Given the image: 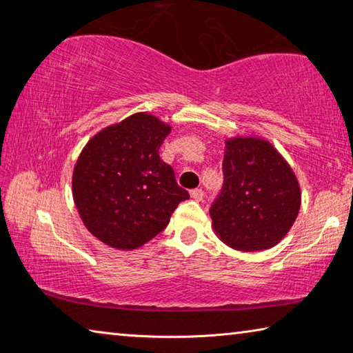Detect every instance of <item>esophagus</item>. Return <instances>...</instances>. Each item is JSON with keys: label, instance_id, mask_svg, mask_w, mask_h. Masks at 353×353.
Wrapping results in <instances>:
<instances>
[{"label": "esophagus", "instance_id": "1", "mask_svg": "<svg viewBox=\"0 0 353 353\" xmlns=\"http://www.w3.org/2000/svg\"><path fill=\"white\" fill-rule=\"evenodd\" d=\"M191 198H193L194 201H202L204 199V190L202 188H194V190H191Z\"/></svg>", "mask_w": 353, "mask_h": 353}]
</instances>
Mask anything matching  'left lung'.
Listing matches in <instances>:
<instances>
[{"label":"left lung","mask_w":353,"mask_h":353,"mask_svg":"<svg viewBox=\"0 0 353 353\" xmlns=\"http://www.w3.org/2000/svg\"><path fill=\"white\" fill-rule=\"evenodd\" d=\"M224 185L210 208L221 241L265 250L288 234L301 208V187L288 162L260 137L225 140Z\"/></svg>","instance_id":"left-lung-1"}]
</instances>
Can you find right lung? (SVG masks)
I'll use <instances>...</instances> for the list:
<instances>
[{
    "mask_svg": "<svg viewBox=\"0 0 353 353\" xmlns=\"http://www.w3.org/2000/svg\"><path fill=\"white\" fill-rule=\"evenodd\" d=\"M171 126L140 112L92 137L73 171L83 225L107 246L132 250L159 235L188 191L159 155Z\"/></svg>",
    "mask_w": 353,
    "mask_h": 353,
    "instance_id": "right-lung-1",
    "label": "right lung"
}]
</instances>
